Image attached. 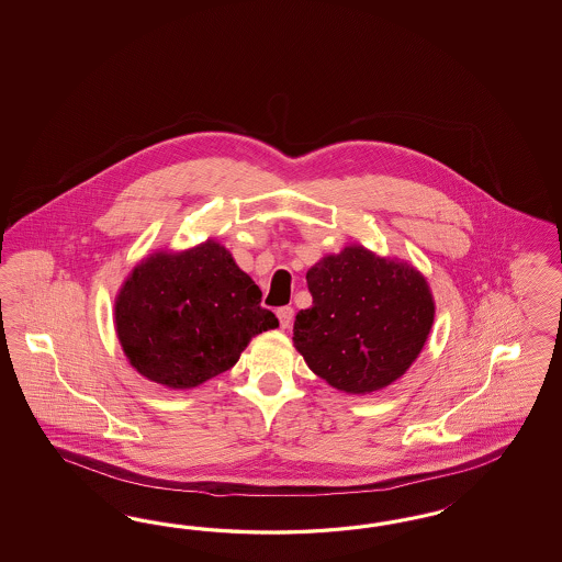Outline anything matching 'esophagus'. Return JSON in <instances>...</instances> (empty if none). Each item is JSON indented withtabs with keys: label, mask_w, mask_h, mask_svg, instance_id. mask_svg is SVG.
<instances>
[{
	"label": "esophagus",
	"mask_w": 562,
	"mask_h": 562,
	"mask_svg": "<svg viewBox=\"0 0 562 562\" xmlns=\"http://www.w3.org/2000/svg\"><path fill=\"white\" fill-rule=\"evenodd\" d=\"M276 315H278V319H280V325H282L284 329H289L290 325H292V319H294V308H292V306H280V308L276 311Z\"/></svg>",
	"instance_id": "esophagus-1"
}]
</instances>
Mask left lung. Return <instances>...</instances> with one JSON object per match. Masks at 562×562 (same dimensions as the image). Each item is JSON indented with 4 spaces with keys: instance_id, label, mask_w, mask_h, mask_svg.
Here are the masks:
<instances>
[{
    "instance_id": "obj_1",
    "label": "left lung",
    "mask_w": 562,
    "mask_h": 562,
    "mask_svg": "<svg viewBox=\"0 0 562 562\" xmlns=\"http://www.w3.org/2000/svg\"><path fill=\"white\" fill-rule=\"evenodd\" d=\"M306 284L313 306L296 313L292 340L331 387L379 392L420 355L435 301L416 268L350 245L317 261Z\"/></svg>"
}]
</instances>
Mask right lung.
<instances>
[{"label": "right lung", "instance_id": "add662e5", "mask_svg": "<svg viewBox=\"0 0 562 562\" xmlns=\"http://www.w3.org/2000/svg\"><path fill=\"white\" fill-rule=\"evenodd\" d=\"M115 327L137 373L189 390L235 367L251 338L278 319L233 256L205 240L139 261L117 294Z\"/></svg>", "mask_w": 562, "mask_h": 562}]
</instances>
